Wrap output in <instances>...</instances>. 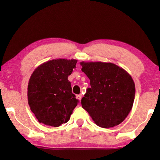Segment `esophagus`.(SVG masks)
Listing matches in <instances>:
<instances>
[{"instance_id":"obj_1","label":"esophagus","mask_w":160,"mask_h":160,"mask_svg":"<svg viewBox=\"0 0 160 160\" xmlns=\"http://www.w3.org/2000/svg\"><path fill=\"white\" fill-rule=\"evenodd\" d=\"M76 98L78 100H81V98H82V96L81 95H77L76 96Z\"/></svg>"}]
</instances>
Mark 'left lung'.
Masks as SVG:
<instances>
[{
  "label": "left lung",
  "instance_id": "obj_1",
  "mask_svg": "<svg viewBox=\"0 0 160 160\" xmlns=\"http://www.w3.org/2000/svg\"><path fill=\"white\" fill-rule=\"evenodd\" d=\"M80 65L91 85L81 100L82 108L100 127L111 128L122 123L131 111L135 99L131 76L111 62H81Z\"/></svg>",
  "mask_w": 160,
  "mask_h": 160
}]
</instances>
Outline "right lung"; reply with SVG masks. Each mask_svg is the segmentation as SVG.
<instances>
[{"mask_svg": "<svg viewBox=\"0 0 160 160\" xmlns=\"http://www.w3.org/2000/svg\"><path fill=\"white\" fill-rule=\"evenodd\" d=\"M77 60L56 59L40 64L29 78L28 99L40 123L58 127L69 120L78 100L71 91L68 76Z\"/></svg>", "mask_w": 160, "mask_h": 160, "instance_id": "right-lung-1", "label": "right lung"}]
</instances>
